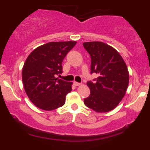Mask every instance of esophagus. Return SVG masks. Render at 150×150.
I'll return each mask as SVG.
<instances>
[{
	"instance_id": "obj_1",
	"label": "esophagus",
	"mask_w": 150,
	"mask_h": 150,
	"mask_svg": "<svg viewBox=\"0 0 150 150\" xmlns=\"http://www.w3.org/2000/svg\"><path fill=\"white\" fill-rule=\"evenodd\" d=\"M74 84H75V86H80V85H81V83H80V82H74Z\"/></svg>"
}]
</instances>
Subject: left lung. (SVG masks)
Returning <instances> with one entry per match:
<instances>
[{
	"label": "left lung",
	"mask_w": 150,
	"mask_h": 150,
	"mask_svg": "<svg viewBox=\"0 0 150 150\" xmlns=\"http://www.w3.org/2000/svg\"><path fill=\"white\" fill-rule=\"evenodd\" d=\"M83 46L91 57V73L98 74L94 83H86L90 95L84 100L86 107L97 112L115 109L124 98L129 82L126 63L112 47L102 42H86Z\"/></svg>",
	"instance_id": "1"
}]
</instances>
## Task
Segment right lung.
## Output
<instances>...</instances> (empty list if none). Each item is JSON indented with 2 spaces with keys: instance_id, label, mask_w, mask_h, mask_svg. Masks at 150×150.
<instances>
[{
  "instance_id": "right-lung-1",
  "label": "right lung",
  "mask_w": 150,
  "mask_h": 150,
  "mask_svg": "<svg viewBox=\"0 0 150 150\" xmlns=\"http://www.w3.org/2000/svg\"><path fill=\"white\" fill-rule=\"evenodd\" d=\"M76 41L50 42L35 48L22 69L25 91L30 101L43 110H53L66 103L73 82L57 77L62 73L63 60Z\"/></svg>"
}]
</instances>
